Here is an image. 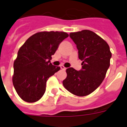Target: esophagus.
Wrapping results in <instances>:
<instances>
[{
  "instance_id": "34e87169",
  "label": "esophagus",
  "mask_w": 127,
  "mask_h": 127,
  "mask_svg": "<svg viewBox=\"0 0 127 127\" xmlns=\"http://www.w3.org/2000/svg\"><path fill=\"white\" fill-rule=\"evenodd\" d=\"M60 68H61L62 70H65L66 69V68L64 65H61V66H60Z\"/></svg>"
}]
</instances>
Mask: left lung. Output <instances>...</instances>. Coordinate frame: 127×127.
Masks as SVG:
<instances>
[{"instance_id": "obj_1", "label": "left lung", "mask_w": 127, "mask_h": 127, "mask_svg": "<svg viewBox=\"0 0 127 127\" xmlns=\"http://www.w3.org/2000/svg\"><path fill=\"white\" fill-rule=\"evenodd\" d=\"M70 37L76 44L81 70L66 69L67 77L63 85L71 94L79 97L92 94L102 83L110 65L112 54L108 44L88 30L71 32Z\"/></svg>"}]
</instances>
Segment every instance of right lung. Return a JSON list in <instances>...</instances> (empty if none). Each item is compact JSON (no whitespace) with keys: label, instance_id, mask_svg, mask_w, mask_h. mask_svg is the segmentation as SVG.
<instances>
[{"label":"right lung","instance_id":"right-lung-1","mask_svg":"<svg viewBox=\"0 0 127 127\" xmlns=\"http://www.w3.org/2000/svg\"><path fill=\"white\" fill-rule=\"evenodd\" d=\"M68 36L64 32H37L20 48L14 62L13 83L23 100L35 102L43 96L48 78L60 69L50 63L51 56Z\"/></svg>","mask_w":127,"mask_h":127}]
</instances>
